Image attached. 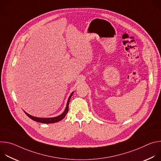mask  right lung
Instances as JSON below:
<instances>
[{"label":"right lung","mask_w":161,"mask_h":161,"mask_svg":"<svg viewBox=\"0 0 161 161\" xmlns=\"http://www.w3.org/2000/svg\"><path fill=\"white\" fill-rule=\"evenodd\" d=\"M73 92L70 95L68 99V101H67V106H66V108H65V111L60 114V115L58 116V117H53V118H37V117H33V116H31V114H28L27 113L25 112V114H27V115L31 118L32 120H34V121H36L37 122H41V123H43V124H52V123H55V122H59L61 120H62L65 116L66 115V114L68 112V109H69V101L71 99V96H73Z\"/></svg>","instance_id":"obj_1"}]
</instances>
